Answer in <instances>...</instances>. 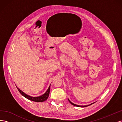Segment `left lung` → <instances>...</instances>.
Wrapping results in <instances>:
<instances>
[{"label": "left lung", "instance_id": "left-lung-1", "mask_svg": "<svg viewBox=\"0 0 122 122\" xmlns=\"http://www.w3.org/2000/svg\"><path fill=\"white\" fill-rule=\"evenodd\" d=\"M68 100H69V101L70 102V103H71V104H72L73 105H74V106H77V107H87V106H90V105H92V104H93V103H91V104H89V105H84V106H81V105H76V104H74V103H73L72 102H71V101H70V100L68 99Z\"/></svg>", "mask_w": 122, "mask_h": 122}]
</instances>
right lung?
Returning <instances> with one entry per match:
<instances>
[{
    "instance_id": "right-lung-1",
    "label": "right lung",
    "mask_w": 122,
    "mask_h": 122,
    "mask_svg": "<svg viewBox=\"0 0 122 122\" xmlns=\"http://www.w3.org/2000/svg\"><path fill=\"white\" fill-rule=\"evenodd\" d=\"M17 88H18V91H19V92L20 93V94L22 95L23 96H24L26 98H27V99L29 100L35 101V102H42L44 101H45L49 97V93H50V85L49 86L48 88L47 91L43 95L41 96L35 97L30 96H29L27 94H26L25 93H24L23 92L20 90L19 88H18V87H17Z\"/></svg>"
}]
</instances>
